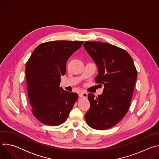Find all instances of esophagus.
<instances>
[{"label": "esophagus", "instance_id": "34e87169", "mask_svg": "<svg viewBox=\"0 0 159 159\" xmlns=\"http://www.w3.org/2000/svg\"><path fill=\"white\" fill-rule=\"evenodd\" d=\"M87 95H88V94L87 93H85V92H81L80 93H79V97H80V98H87Z\"/></svg>", "mask_w": 159, "mask_h": 159}]
</instances>
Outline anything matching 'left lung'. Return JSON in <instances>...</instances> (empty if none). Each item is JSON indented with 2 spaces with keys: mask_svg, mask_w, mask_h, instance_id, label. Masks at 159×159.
Segmentation results:
<instances>
[{
  "mask_svg": "<svg viewBox=\"0 0 159 159\" xmlns=\"http://www.w3.org/2000/svg\"><path fill=\"white\" fill-rule=\"evenodd\" d=\"M84 48L98 69L95 78L104 85L102 94L88 95L90 108L85 119L91 128L103 130L116 125L131 104L137 77L133 59L123 49L99 41H85Z\"/></svg>",
  "mask_w": 159,
  "mask_h": 159,
  "instance_id": "1",
  "label": "left lung"
}]
</instances>
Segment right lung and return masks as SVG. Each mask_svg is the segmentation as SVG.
Segmentation results:
<instances>
[{
	"mask_svg": "<svg viewBox=\"0 0 159 159\" xmlns=\"http://www.w3.org/2000/svg\"><path fill=\"white\" fill-rule=\"evenodd\" d=\"M82 43L72 41L42 43L26 63L27 92L32 112L44 125L58 126L65 121L78 99L77 93L64 90L60 84L68 59Z\"/></svg>",
	"mask_w": 159,
	"mask_h": 159,
	"instance_id": "obj_1",
	"label": "right lung"
}]
</instances>
